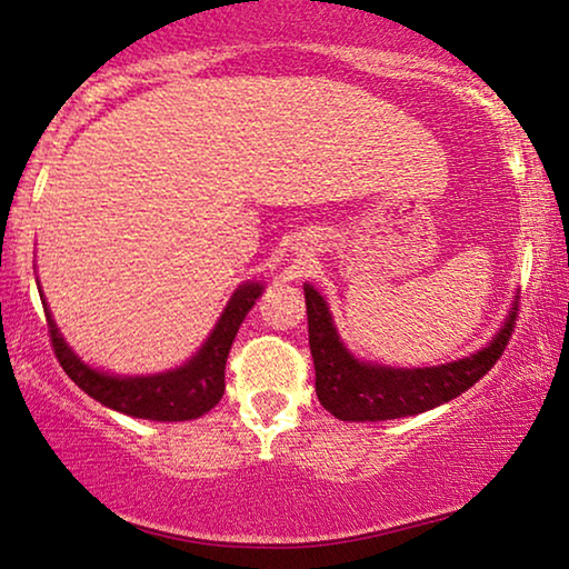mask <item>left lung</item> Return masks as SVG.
Returning a JSON list of instances; mask_svg holds the SVG:
<instances>
[{
  "instance_id": "8db88e82",
  "label": "left lung",
  "mask_w": 569,
  "mask_h": 569,
  "mask_svg": "<svg viewBox=\"0 0 569 569\" xmlns=\"http://www.w3.org/2000/svg\"><path fill=\"white\" fill-rule=\"evenodd\" d=\"M302 290H306L308 341L316 365L318 401L341 422H383V419L422 415L469 391L502 357L518 316L516 302L492 341L463 360L438 368H383V365L357 360L339 339L321 292L310 284H302Z\"/></svg>"
}]
</instances>
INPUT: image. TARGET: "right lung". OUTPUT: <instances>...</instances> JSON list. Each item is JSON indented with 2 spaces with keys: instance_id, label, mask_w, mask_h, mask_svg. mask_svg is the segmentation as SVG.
<instances>
[{
  "instance_id": "right-lung-1",
  "label": "right lung",
  "mask_w": 569,
  "mask_h": 569,
  "mask_svg": "<svg viewBox=\"0 0 569 569\" xmlns=\"http://www.w3.org/2000/svg\"><path fill=\"white\" fill-rule=\"evenodd\" d=\"M41 292V290H38ZM263 284L246 282L240 284L222 310L220 321L209 333V339L201 345L197 355L181 368L158 372V376H108V372L92 370L77 357L61 337L57 323L49 313V306L43 300L46 323H49V337L53 355L69 378L82 388L84 393L103 403L108 409L121 411V415L137 419H152V422H186L207 415L217 407L224 393V362H228L230 347L236 341V333L248 316V310L256 306Z\"/></svg>"
}]
</instances>
